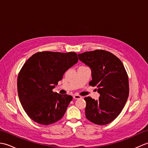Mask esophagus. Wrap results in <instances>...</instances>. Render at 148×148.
Here are the masks:
<instances>
[{
	"label": "esophagus",
	"mask_w": 148,
	"mask_h": 148,
	"mask_svg": "<svg viewBox=\"0 0 148 148\" xmlns=\"http://www.w3.org/2000/svg\"><path fill=\"white\" fill-rule=\"evenodd\" d=\"M73 98H74V99H79L82 98V97L79 95H73Z\"/></svg>",
	"instance_id": "34e87169"
}]
</instances>
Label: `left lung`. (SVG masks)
<instances>
[{"label": "left lung", "mask_w": 148, "mask_h": 148, "mask_svg": "<svg viewBox=\"0 0 148 148\" xmlns=\"http://www.w3.org/2000/svg\"><path fill=\"white\" fill-rule=\"evenodd\" d=\"M81 62L92 69L90 86H96L99 100L87 97L85 115L91 122L104 125L120 114L129 94L128 77L125 67L117 56L106 50H94L78 54Z\"/></svg>", "instance_id": "left-lung-1"}]
</instances>
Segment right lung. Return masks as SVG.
<instances>
[{
	"label": "right lung",
	"instance_id": "obj_1",
	"mask_svg": "<svg viewBox=\"0 0 148 148\" xmlns=\"http://www.w3.org/2000/svg\"><path fill=\"white\" fill-rule=\"evenodd\" d=\"M77 61L74 52L42 51L25 63L18 74V93L24 111L33 121L48 125L64 116L72 97L55 93L53 89Z\"/></svg>",
	"mask_w": 148,
	"mask_h": 148
}]
</instances>
